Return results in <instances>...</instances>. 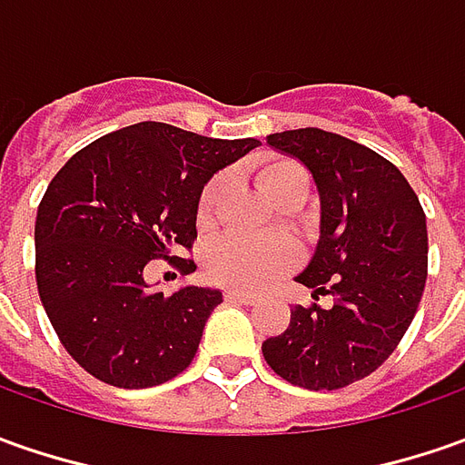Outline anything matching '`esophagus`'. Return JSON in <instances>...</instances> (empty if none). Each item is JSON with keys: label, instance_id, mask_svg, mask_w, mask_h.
Listing matches in <instances>:
<instances>
[{"label": "esophagus", "instance_id": "obj_1", "mask_svg": "<svg viewBox=\"0 0 465 465\" xmlns=\"http://www.w3.org/2000/svg\"><path fill=\"white\" fill-rule=\"evenodd\" d=\"M226 301H232V303H244V306H252L257 298L252 296V293H239V291H226Z\"/></svg>", "mask_w": 465, "mask_h": 465}]
</instances>
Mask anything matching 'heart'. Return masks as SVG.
I'll return each mask as SVG.
<instances>
[{"instance_id":"b5f03b06","label":"heart","mask_w":465,"mask_h":465,"mask_svg":"<svg viewBox=\"0 0 465 465\" xmlns=\"http://www.w3.org/2000/svg\"><path fill=\"white\" fill-rule=\"evenodd\" d=\"M254 180L275 205L306 203L312 193V177L303 164L285 156H267L254 167ZM229 190V177L218 174L203 187L198 203L201 226L216 221L221 203ZM298 262V252L291 242H252L244 236H226L208 252V272L218 282L239 291H260L270 281L281 278Z\"/></svg>"}]
</instances>
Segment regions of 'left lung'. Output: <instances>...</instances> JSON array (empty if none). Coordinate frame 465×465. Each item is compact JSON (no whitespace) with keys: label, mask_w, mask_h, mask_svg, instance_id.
Segmentation results:
<instances>
[{"label":"left lung","mask_w":465,"mask_h":465,"mask_svg":"<svg viewBox=\"0 0 465 465\" xmlns=\"http://www.w3.org/2000/svg\"><path fill=\"white\" fill-rule=\"evenodd\" d=\"M267 143L312 172L319 242L296 282L334 303L293 306L262 355L288 383L334 391L383 365L411 324L427 281V221L407 177L362 143L322 128Z\"/></svg>","instance_id":"left-lung-1"}]
</instances>
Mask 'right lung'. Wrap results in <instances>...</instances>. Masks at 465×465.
Instances as JSON below:
<instances>
[{
    "label": "right lung",
    "instance_id": "1",
    "mask_svg": "<svg viewBox=\"0 0 465 465\" xmlns=\"http://www.w3.org/2000/svg\"><path fill=\"white\" fill-rule=\"evenodd\" d=\"M257 146L146 121L58 169L35 218V281L58 340L89 376L149 389L193 362L221 291L183 285L164 296L143 270L193 247L205 183Z\"/></svg>",
    "mask_w": 465,
    "mask_h": 465
}]
</instances>
